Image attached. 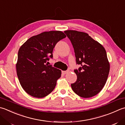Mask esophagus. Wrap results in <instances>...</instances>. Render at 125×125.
Listing matches in <instances>:
<instances>
[{"label":"esophagus","instance_id":"1","mask_svg":"<svg viewBox=\"0 0 125 125\" xmlns=\"http://www.w3.org/2000/svg\"><path fill=\"white\" fill-rule=\"evenodd\" d=\"M68 72H69V70H66V71H62V73H63V74H66L67 73H68Z\"/></svg>","mask_w":125,"mask_h":125}]
</instances>
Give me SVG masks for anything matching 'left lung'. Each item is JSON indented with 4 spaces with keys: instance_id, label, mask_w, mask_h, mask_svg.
<instances>
[{
    "instance_id": "1",
    "label": "left lung",
    "mask_w": 125,
    "mask_h": 125,
    "mask_svg": "<svg viewBox=\"0 0 125 125\" xmlns=\"http://www.w3.org/2000/svg\"><path fill=\"white\" fill-rule=\"evenodd\" d=\"M64 33L72 43L76 63L81 65L74 70L77 79L71 84L72 88L82 97L94 96L103 88L108 76L110 64L106 50L87 33L75 30Z\"/></svg>"
}]
</instances>
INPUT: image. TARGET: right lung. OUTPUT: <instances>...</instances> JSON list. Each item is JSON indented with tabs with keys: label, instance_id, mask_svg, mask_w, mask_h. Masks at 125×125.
Listing matches in <instances>:
<instances>
[{
	"label": "right lung",
	"instance_id": "obj_1",
	"mask_svg": "<svg viewBox=\"0 0 125 125\" xmlns=\"http://www.w3.org/2000/svg\"><path fill=\"white\" fill-rule=\"evenodd\" d=\"M66 37L61 31H45L28 39L21 48L16 63L21 86L31 96L42 98L51 93L61 76V70L46 62L52 58L58 41Z\"/></svg>",
	"mask_w": 125,
	"mask_h": 125
}]
</instances>
